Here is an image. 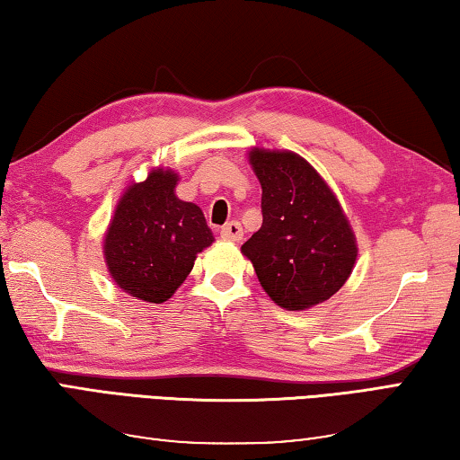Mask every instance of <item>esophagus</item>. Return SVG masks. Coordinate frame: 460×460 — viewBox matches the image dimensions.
Listing matches in <instances>:
<instances>
[{"mask_svg": "<svg viewBox=\"0 0 460 460\" xmlns=\"http://www.w3.org/2000/svg\"><path fill=\"white\" fill-rule=\"evenodd\" d=\"M220 236L224 240H232V243H238V240H243V226H240L238 222H228L226 226H222Z\"/></svg>", "mask_w": 460, "mask_h": 460, "instance_id": "esophagus-1", "label": "esophagus"}]
</instances>
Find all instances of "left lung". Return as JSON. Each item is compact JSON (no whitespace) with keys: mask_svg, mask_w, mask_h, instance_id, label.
Returning a JSON list of instances; mask_svg holds the SVG:
<instances>
[{"mask_svg":"<svg viewBox=\"0 0 460 460\" xmlns=\"http://www.w3.org/2000/svg\"><path fill=\"white\" fill-rule=\"evenodd\" d=\"M248 161L262 187V226L243 254L277 305L291 312L318 305L350 277L355 232L326 181L299 155L252 148Z\"/></svg>","mask_w":460,"mask_h":460,"instance_id":"8db88e82","label":"left lung"}]
</instances>
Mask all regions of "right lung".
Here are the masks:
<instances>
[{"label": "right lung", "instance_id": "obj_1", "mask_svg": "<svg viewBox=\"0 0 460 460\" xmlns=\"http://www.w3.org/2000/svg\"><path fill=\"white\" fill-rule=\"evenodd\" d=\"M175 171L155 169L118 201L103 254L119 289L163 304L191 273L195 257L214 243L201 209L175 195Z\"/></svg>", "mask_w": 460, "mask_h": 460}]
</instances>
